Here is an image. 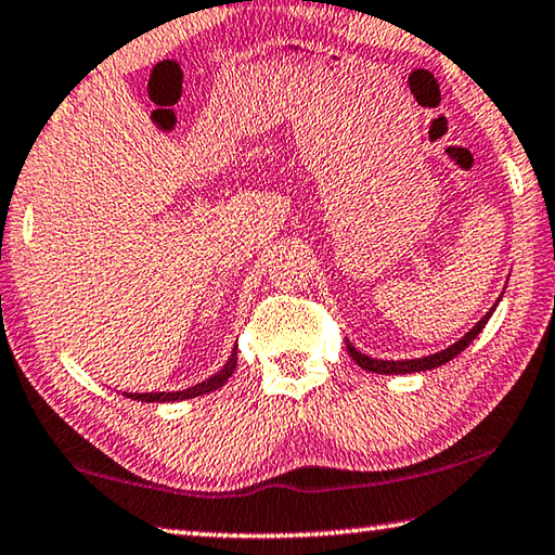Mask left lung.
<instances>
[{"label":"left lung","mask_w":555,"mask_h":555,"mask_svg":"<svg viewBox=\"0 0 555 555\" xmlns=\"http://www.w3.org/2000/svg\"><path fill=\"white\" fill-rule=\"evenodd\" d=\"M502 295H504V293H502ZM502 295L498 297V302H494V305L490 307V312L485 314V317L480 319V322L470 328L468 334L461 336L459 341L451 344L449 348H443V351H439V353L422 356V358H410V361H380V358H373V356H365V353H361V351H358V348H356V346L346 338L348 353H351L353 361H356L358 365H361L363 371H367V373H377V375H412V373H426V371H434V367H439V365H443V363L453 361L455 356L463 353L465 348H468V346L475 341V338H478V334L482 332L485 324L490 322L492 312H494V309H498Z\"/></svg>","instance_id":"1"}]
</instances>
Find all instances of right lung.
Here are the masks:
<instances>
[{
    "instance_id": "right-lung-1",
    "label": "right lung",
    "mask_w": 555,
    "mask_h": 555,
    "mask_svg": "<svg viewBox=\"0 0 555 555\" xmlns=\"http://www.w3.org/2000/svg\"><path fill=\"white\" fill-rule=\"evenodd\" d=\"M236 363H238V346H233L229 361L221 365V371L209 375L207 380H202L197 385L188 387V390H172V392H124V397H131V400H139V402H182V400H192V397L209 395V392L219 390V387L227 385V380L233 375V371H236Z\"/></svg>"
}]
</instances>
